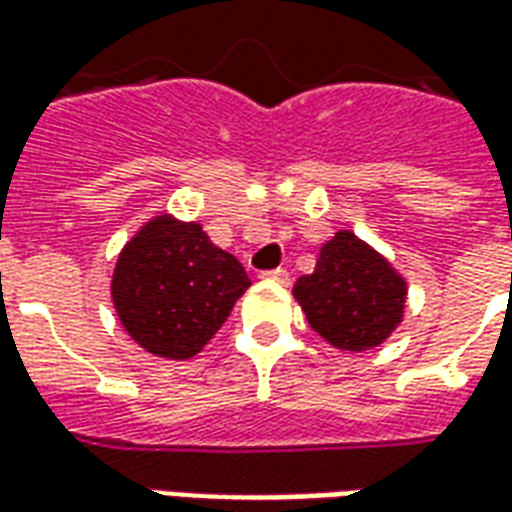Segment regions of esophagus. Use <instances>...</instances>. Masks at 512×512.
<instances>
[{
  "label": "esophagus",
  "mask_w": 512,
  "mask_h": 512,
  "mask_svg": "<svg viewBox=\"0 0 512 512\" xmlns=\"http://www.w3.org/2000/svg\"><path fill=\"white\" fill-rule=\"evenodd\" d=\"M263 279H271V282H279V285H290V274L285 268H274V271H263L260 274Z\"/></svg>",
  "instance_id": "obj_1"
}]
</instances>
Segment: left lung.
<instances>
[{
  "mask_svg": "<svg viewBox=\"0 0 512 512\" xmlns=\"http://www.w3.org/2000/svg\"><path fill=\"white\" fill-rule=\"evenodd\" d=\"M293 296L326 343L362 354L400 326L408 285L381 252L340 230L321 246L315 271L293 285Z\"/></svg>",
  "mask_w": 512,
  "mask_h": 512,
  "instance_id": "8db88e82",
  "label": "left lung"
}]
</instances>
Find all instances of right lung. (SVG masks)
I'll return each mask as SVG.
<instances>
[{
	"instance_id": "1",
	"label": "right lung",
	"mask_w": 512,
	"mask_h": 512,
	"mask_svg": "<svg viewBox=\"0 0 512 512\" xmlns=\"http://www.w3.org/2000/svg\"><path fill=\"white\" fill-rule=\"evenodd\" d=\"M252 282L197 222L158 213L134 233L112 274L117 318L136 345L161 359H191L222 329Z\"/></svg>"
}]
</instances>
